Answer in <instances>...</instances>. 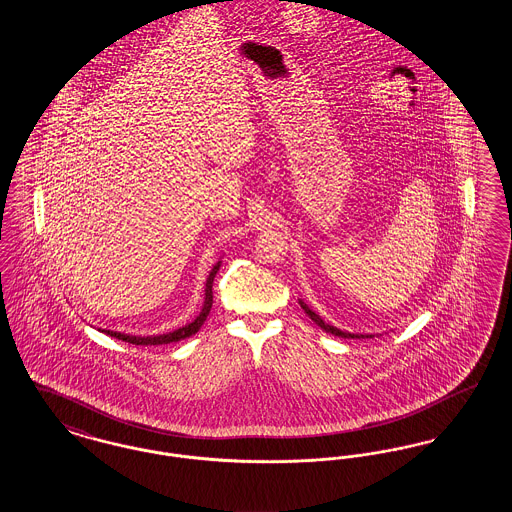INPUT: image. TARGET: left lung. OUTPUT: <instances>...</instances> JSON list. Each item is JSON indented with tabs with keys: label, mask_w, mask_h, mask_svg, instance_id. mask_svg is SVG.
I'll return each instance as SVG.
<instances>
[{
	"label": "left lung",
	"mask_w": 512,
	"mask_h": 512,
	"mask_svg": "<svg viewBox=\"0 0 512 512\" xmlns=\"http://www.w3.org/2000/svg\"><path fill=\"white\" fill-rule=\"evenodd\" d=\"M299 305H301V309L309 315V318L315 322V324H318L322 330H326L328 334H334V336H340V338H372V336H368V334H351V332H343V330H340V328H336V326H332V324H326L322 318L318 317L317 313L313 311V309H309L301 299H299Z\"/></svg>",
	"instance_id": "obj_1"
}]
</instances>
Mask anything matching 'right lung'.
I'll use <instances>...</instances> for the list:
<instances>
[{
  "instance_id": "1",
  "label": "right lung",
  "mask_w": 512,
  "mask_h": 512,
  "mask_svg": "<svg viewBox=\"0 0 512 512\" xmlns=\"http://www.w3.org/2000/svg\"><path fill=\"white\" fill-rule=\"evenodd\" d=\"M219 268L220 261L213 267V270L209 272V278H207V282H205V301H203V309H201V313L195 317L194 322H190V324H186V326H182V328H178V330H174V332H169V334L144 336V338H142V336H130V334L113 332V330H101V332H105V334L111 336V338L128 341V343H132V345H163V343L186 340V338L194 336L195 332L203 326V322L207 320V315H209V311H211V307H213V280H215Z\"/></svg>"
}]
</instances>
